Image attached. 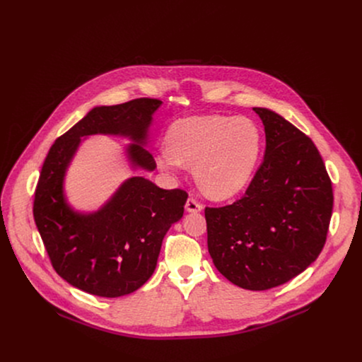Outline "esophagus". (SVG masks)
<instances>
[{
  "instance_id": "34e87169",
  "label": "esophagus",
  "mask_w": 362,
  "mask_h": 362,
  "mask_svg": "<svg viewBox=\"0 0 362 362\" xmlns=\"http://www.w3.org/2000/svg\"><path fill=\"white\" fill-rule=\"evenodd\" d=\"M203 209V204L200 202H197L194 197H189L186 200V211L187 212H200Z\"/></svg>"
}]
</instances>
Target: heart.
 <instances>
[{
    "mask_svg": "<svg viewBox=\"0 0 362 362\" xmlns=\"http://www.w3.org/2000/svg\"><path fill=\"white\" fill-rule=\"evenodd\" d=\"M262 148V134L252 120L228 116H194L175 122L168 146L156 153V165L176 173L193 165L202 190L215 199L240 192L249 182Z\"/></svg>",
    "mask_w": 362,
    "mask_h": 362,
    "instance_id": "heart-1",
    "label": "heart"
}]
</instances>
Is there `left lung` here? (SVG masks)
<instances>
[{
  "label": "left lung",
  "mask_w": 362,
  "mask_h": 362,
  "mask_svg": "<svg viewBox=\"0 0 362 362\" xmlns=\"http://www.w3.org/2000/svg\"><path fill=\"white\" fill-rule=\"evenodd\" d=\"M265 126V158L245 194L206 208L208 249L232 284L265 291L311 265L332 215V183L314 141L278 113L253 107Z\"/></svg>",
  "instance_id": "1"
}]
</instances>
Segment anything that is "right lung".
I'll use <instances>...</instances> for the list:
<instances>
[{"label": "right lung", "instance_id": "obj_1", "mask_svg": "<svg viewBox=\"0 0 362 362\" xmlns=\"http://www.w3.org/2000/svg\"><path fill=\"white\" fill-rule=\"evenodd\" d=\"M160 105L143 97L93 109L54 141L41 168L33 206L37 229L54 271L87 293L117 298L139 289L156 268L166 232L183 216L187 193L134 176L100 211L83 215L66 203V169L81 137L100 133L133 139L137 144L127 148L130 162L153 170L156 162L139 144Z\"/></svg>", "mask_w": 362, "mask_h": 362}]
</instances>
